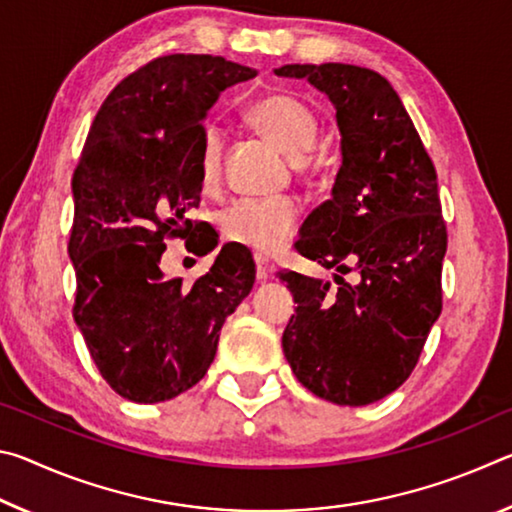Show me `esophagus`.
Returning <instances> with one entry per match:
<instances>
[{"label":"esophagus","mask_w":512,"mask_h":512,"mask_svg":"<svg viewBox=\"0 0 512 512\" xmlns=\"http://www.w3.org/2000/svg\"><path fill=\"white\" fill-rule=\"evenodd\" d=\"M255 264H257V280H259V282L271 280V277L275 275V266H273L271 262H268V259L255 257Z\"/></svg>","instance_id":"34e87169"}]
</instances>
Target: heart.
Masks as SVG:
<instances>
[{
    "instance_id": "heart-1",
    "label": "heart",
    "mask_w": 512,
    "mask_h": 512,
    "mask_svg": "<svg viewBox=\"0 0 512 512\" xmlns=\"http://www.w3.org/2000/svg\"><path fill=\"white\" fill-rule=\"evenodd\" d=\"M250 121L266 140L293 160H302L318 140V121L305 103L291 94H268L250 108ZM223 167V131L207 124L198 151V173L205 189L219 185ZM298 205L291 198H244L221 214V232L232 244L259 255H273L287 246L298 228Z\"/></svg>"
}]
</instances>
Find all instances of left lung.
Listing matches in <instances>:
<instances>
[{
    "label": "left lung",
    "mask_w": 512,
    "mask_h": 512,
    "mask_svg": "<svg viewBox=\"0 0 512 512\" xmlns=\"http://www.w3.org/2000/svg\"><path fill=\"white\" fill-rule=\"evenodd\" d=\"M275 74L327 94L341 133L332 198L307 216L296 241L302 257L334 268L339 287L280 273L298 302L282 350L311 393L366 406L409 379L443 309L447 228L436 169L381 74L343 63L282 65Z\"/></svg>",
    "instance_id": "1"
}]
</instances>
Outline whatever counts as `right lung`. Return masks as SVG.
<instances>
[{
	"label": "right lung",
	"mask_w": 512,
	"mask_h": 512,
	"mask_svg": "<svg viewBox=\"0 0 512 512\" xmlns=\"http://www.w3.org/2000/svg\"><path fill=\"white\" fill-rule=\"evenodd\" d=\"M253 76L221 56L155 58L108 94L90 126L72 180L74 320L101 377L131 402L196 386L225 318L253 289V257L230 244L192 287L160 268L164 239H185L196 255L219 244L189 219L203 189V119L225 88Z\"/></svg>",
	"instance_id": "obj_1"
}]
</instances>
